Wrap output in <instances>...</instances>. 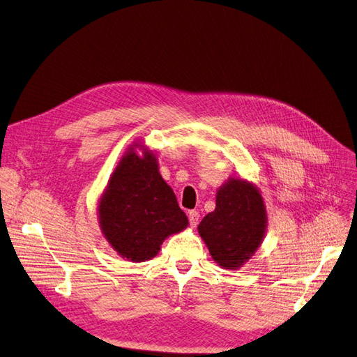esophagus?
Masks as SVG:
<instances>
[{"mask_svg": "<svg viewBox=\"0 0 357 357\" xmlns=\"http://www.w3.org/2000/svg\"><path fill=\"white\" fill-rule=\"evenodd\" d=\"M189 222H190L192 228H197V225L199 222V213L197 210L189 211Z\"/></svg>", "mask_w": 357, "mask_h": 357, "instance_id": "esophagus-1", "label": "esophagus"}]
</instances>
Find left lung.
Masks as SVG:
<instances>
[{
  "instance_id": "8db88e82",
  "label": "left lung",
  "mask_w": 357,
  "mask_h": 357,
  "mask_svg": "<svg viewBox=\"0 0 357 357\" xmlns=\"http://www.w3.org/2000/svg\"><path fill=\"white\" fill-rule=\"evenodd\" d=\"M266 225L261 192L250 181L231 177L218 189L215 208L201 220L198 232L215 264L238 269L261 247Z\"/></svg>"
}]
</instances>
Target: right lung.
Masks as SVG:
<instances>
[{"label": "right lung", "instance_id": "add662e5", "mask_svg": "<svg viewBox=\"0 0 357 357\" xmlns=\"http://www.w3.org/2000/svg\"><path fill=\"white\" fill-rule=\"evenodd\" d=\"M98 220L113 250L131 262L155 257L165 238L189 225L174 192L159 174L156 155L138 143L113 171L98 202Z\"/></svg>", "mask_w": 357, "mask_h": 357}]
</instances>
